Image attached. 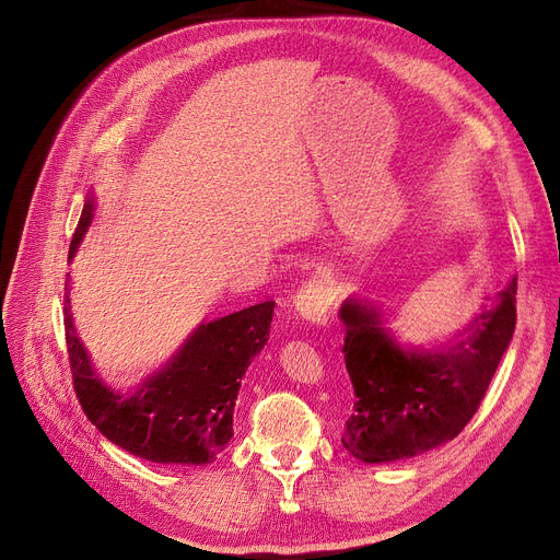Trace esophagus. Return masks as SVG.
I'll return each instance as SVG.
<instances>
[{
	"mask_svg": "<svg viewBox=\"0 0 560 560\" xmlns=\"http://www.w3.org/2000/svg\"><path fill=\"white\" fill-rule=\"evenodd\" d=\"M295 311L302 319L311 322V325H325L334 308V298L329 285L322 279H308L302 283L295 295Z\"/></svg>",
	"mask_w": 560,
	"mask_h": 560,
	"instance_id": "obj_1",
	"label": "esophagus"
}]
</instances>
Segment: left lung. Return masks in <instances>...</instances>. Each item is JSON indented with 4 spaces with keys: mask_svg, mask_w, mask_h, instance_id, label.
Returning <instances> with one entry per match:
<instances>
[{
    "mask_svg": "<svg viewBox=\"0 0 560 560\" xmlns=\"http://www.w3.org/2000/svg\"><path fill=\"white\" fill-rule=\"evenodd\" d=\"M517 279L458 340L431 351H404L378 325L374 308L347 300L345 365L354 410L342 445L363 463L418 456L456 438L472 420L515 331Z\"/></svg>",
    "mask_w": 560,
    "mask_h": 560,
    "instance_id": "obj_1",
    "label": "left lung"
}]
</instances>
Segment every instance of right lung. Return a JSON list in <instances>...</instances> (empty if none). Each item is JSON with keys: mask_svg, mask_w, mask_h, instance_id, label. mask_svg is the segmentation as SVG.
I'll return each mask as SVG.
<instances>
[{"mask_svg": "<svg viewBox=\"0 0 560 560\" xmlns=\"http://www.w3.org/2000/svg\"><path fill=\"white\" fill-rule=\"evenodd\" d=\"M93 220L85 199L68 258ZM275 302H262L213 319L186 340L174 359L129 395L113 393L95 374L79 342L66 292V342L74 393L102 435L152 463L206 465L233 438V408L241 378L270 338Z\"/></svg>", "mask_w": 560, "mask_h": 560, "instance_id": "add662e5", "label": "right lung"}]
</instances>
